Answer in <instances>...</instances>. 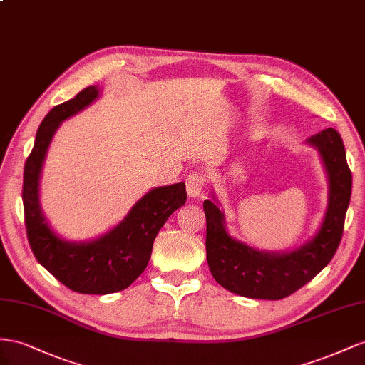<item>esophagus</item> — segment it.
Listing matches in <instances>:
<instances>
[{
    "label": "esophagus",
    "mask_w": 365,
    "mask_h": 365,
    "mask_svg": "<svg viewBox=\"0 0 365 365\" xmlns=\"http://www.w3.org/2000/svg\"><path fill=\"white\" fill-rule=\"evenodd\" d=\"M203 186H205V177L202 173H192L188 177H186V192H188L190 197H199L203 192Z\"/></svg>",
    "instance_id": "obj_1"
}]
</instances>
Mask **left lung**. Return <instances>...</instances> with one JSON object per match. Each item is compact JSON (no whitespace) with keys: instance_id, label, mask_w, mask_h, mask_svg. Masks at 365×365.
Returning a JSON list of instances; mask_svg holds the SVG:
<instances>
[{"instance_id":"1","label":"left lung","mask_w":365,"mask_h":365,"mask_svg":"<svg viewBox=\"0 0 365 365\" xmlns=\"http://www.w3.org/2000/svg\"><path fill=\"white\" fill-rule=\"evenodd\" d=\"M307 142L318 148L329 174V207L314 240L295 251L270 254L234 240L226 232L218 206L203 202L207 264L217 283L232 294L257 299L286 298L315 278L336 252L351 195L346 148L335 128L322 130Z\"/></svg>"}]
</instances>
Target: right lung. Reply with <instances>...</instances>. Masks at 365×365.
<instances>
[{
    "instance_id": "1",
    "label": "right lung",
    "mask_w": 365,
    "mask_h": 365,
    "mask_svg": "<svg viewBox=\"0 0 365 365\" xmlns=\"http://www.w3.org/2000/svg\"><path fill=\"white\" fill-rule=\"evenodd\" d=\"M99 95L91 86L48 111L24 165L23 203L27 240L35 258L62 284L79 294L107 295L127 289L147 267L154 238L168 217L185 205V183L151 190L123 222L90 243H68L48 227L39 206V174L48 143L62 120L84 110Z\"/></svg>"
}]
</instances>
